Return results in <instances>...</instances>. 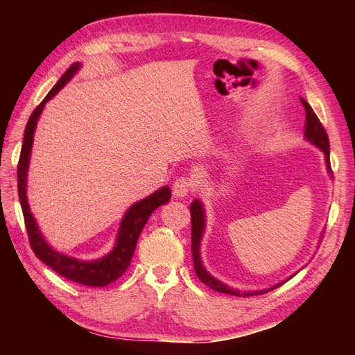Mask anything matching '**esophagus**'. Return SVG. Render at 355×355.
<instances>
[{
  "mask_svg": "<svg viewBox=\"0 0 355 355\" xmlns=\"http://www.w3.org/2000/svg\"><path fill=\"white\" fill-rule=\"evenodd\" d=\"M195 189V182L191 177H180L173 182L172 192L177 198H183L186 195H189Z\"/></svg>",
  "mask_w": 355,
  "mask_h": 355,
  "instance_id": "obj_1",
  "label": "esophagus"
}]
</instances>
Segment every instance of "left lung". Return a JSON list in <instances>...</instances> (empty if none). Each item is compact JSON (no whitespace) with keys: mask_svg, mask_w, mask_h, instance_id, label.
Listing matches in <instances>:
<instances>
[{"mask_svg":"<svg viewBox=\"0 0 355 355\" xmlns=\"http://www.w3.org/2000/svg\"><path fill=\"white\" fill-rule=\"evenodd\" d=\"M300 102H302L304 108H305V112H306L305 137L310 140V141H313L315 146H319L323 150V154H325V158H327L328 172L333 173V169H331V163H329V139H328L327 130L320 123L319 117L315 116V112L310 107V103H308L305 99H302V97H300ZM191 220H192V258H193V268H195V273H197L200 281L202 284H206L209 288H212L215 291H220V293H225V294H232V296L248 297V296H258V294L268 293L270 290H275V288H277L279 285H281V284H279V285L273 286V288L261 290V291H238V290L230 288V286H227V285H224L220 281H216V279L210 276L207 271L205 270V267H202L201 258H200V241H201L202 230H205V212H202L201 202L198 200H195L192 205H191Z\"/></svg>","mask_w":355,"mask_h":355,"instance_id":"obj_1","label":"left lung"}]
</instances>
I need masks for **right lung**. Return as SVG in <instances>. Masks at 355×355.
Segmentation results:
<instances>
[{"label": "right lung", "instance_id": "1", "mask_svg": "<svg viewBox=\"0 0 355 355\" xmlns=\"http://www.w3.org/2000/svg\"><path fill=\"white\" fill-rule=\"evenodd\" d=\"M79 67H80L79 62L71 64L70 69L62 74V78L56 82V85L50 89L49 94L44 97V101L33 110L32 116L28 117V122L26 125V131H24V140H22L19 162H18V197L21 202L22 215H24L28 243H30V247H32L33 253L36 254V258L41 259L45 266H49L51 270H55L58 275L69 279V281L78 282L87 286H105L111 282H114L116 279L122 276L126 271V268L130 267L135 245H137V239L140 236L143 227H145L149 215L153 214L158 206H162L171 200V189L168 186H164L160 191L149 195L148 198L135 202V205L128 210L123 216L122 225H120V230L117 235L116 247L112 248V252L110 254H107L105 258L99 261L84 262V261L73 259V258H69V256L55 252L47 243H45V239L42 238L41 232L35 223L32 212H30L27 195H26L27 168H28L30 153H32V145H33V132L37 123V119H40L41 112L44 110L45 102H49L51 97L55 96L59 89H61L67 82L74 76V73L79 70Z\"/></svg>", "mask_w": 355, "mask_h": 355}]
</instances>
